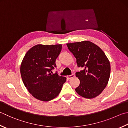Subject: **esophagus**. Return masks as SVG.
Segmentation results:
<instances>
[{"mask_svg": "<svg viewBox=\"0 0 128 128\" xmlns=\"http://www.w3.org/2000/svg\"><path fill=\"white\" fill-rule=\"evenodd\" d=\"M74 74H71V75H68V76H67V78L68 79H71V78H74Z\"/></svg>", "mask_w": 128, "mask_h": 128, "instance_id": "obj_1", "label": "esophagus"}]
</instances>
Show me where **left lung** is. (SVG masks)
Here are the masks:
<instances>
[{
    "label": "left lung",
    "mask_w": 128,
    "mask_h": 128,
    "mask_svg": "<svg viewBox=\"0 0 128 128\" xmlns=\"http://www.w3.org/2000/svg\"><path fill=\"white\" fill-rule=\"evenodd\" d=\"M70 51L76 58L78 67L83 70L76 72L80 81L76 92L82 97L92 98L102 92L109 81L110 64L102 50L90 41L67 43Z\"/></svg>",
    "instance_id": "obj_1"
}]
</instances>
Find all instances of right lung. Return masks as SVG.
Segmentation results:
<instances>
[{"label":"right lung","instance_id":"obj_1","mask_svg":"<svg viewBox=\"0 0 128 128\" xmlns=\"http://www.w3.org/2000/svg\"><path fill=\"white\" fill-rule=\"evenodd\" d=\"M61 44H37L26 53L22 62L20 74L26 88L38 100L48 102L58 95L66 81L52 71Z\"/></svg>","mask_w":128,"mask_h":128}]
</instances>
